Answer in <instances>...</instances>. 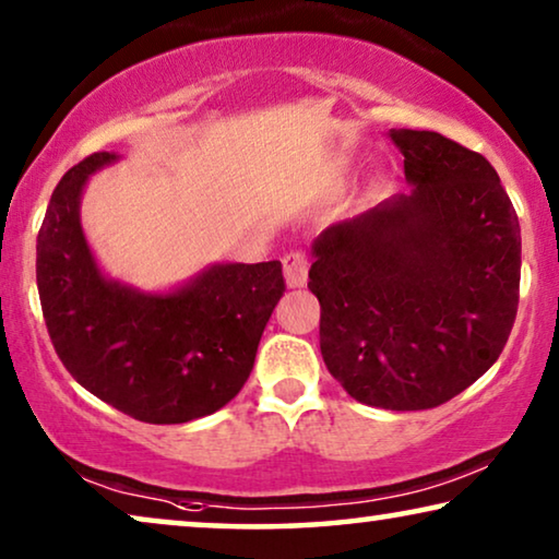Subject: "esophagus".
I'll use <instances>...</instances> for the list:
<instances>
[{"instance_id":"esophagus-1","label":"esophagus","mask_w":559,"mask_h":559,"mask_svg":"<svg viewBox=\"0 0 559 559\" xmlns=\"http://www.w3.org/2000/svg\"><path fill=\"white\" fill-rule=\"evenodd\" d=\"M283 276L290 288L304 286L308 278V261L301 251H290L283 255Z\"/></svg>"}]
</instances>
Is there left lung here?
Here are the masks:
<instances>
[{
	"mask_svg": "<svg viewBox=\"0 0 559 559\" xmlns=\"http://www.w3.org/2000/svg\"><path fill=\"white\" fill-rule=\"evenodd\" d=\"M414 190L316 240L321 356L356 402L435 409L474 384L520 304V221L485 155L391 130Z\"/></svg>",
	"mask_w": 559,
	"mask_h": 559,
	"instance_id": "1",
	"label": "left lung"
}]
</instances>
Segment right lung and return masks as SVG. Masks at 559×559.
I'll return each instance as SVG.
<instances>
[{"label": "right lung", "instance_id": "add662e5", "mask_svg": "<svg viewBox=\"0 0 559 559\" xmlns=\"http://www.w3.org/2000/svg\"><path fill=\"white\" fill-rule=\"evenodd\" d=\"M93 153L62 175L37 236V288L64 369L105 404L147 424H186L226 406L251 377L286 281L281 261L213 265L190 286L145 296L97 271L80 226Z\"/></svg>", "mask_w": 559, "mask_h": 559}]
</instances>
